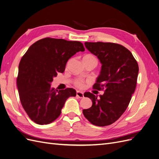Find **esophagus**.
I'll use <instances>...</instances> for the list:
<instances>
[{
	"mask_svg": "<svg viewBox=\"0 0 159 159\" xmlns=\"http://www.w3.org/2000/svg\"><path fill=\"white\" fill-rule=\"evenodd\" d=\"M76 96L79 97V98H84V94H83V93H82V92L77 91L76 92Z\"/></svg>",
	"mask_w": 159,
	"mask_h": 159,
	"instance_id": "34e87169",
	"label": "esophagus"
}]
</instances>
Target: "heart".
<instances>
[{"label": "heart", "instance_id": "b5f03b06", "mask_svg": "<svg viewBox=\"0 0 159 159\" xmlns=\"http://www.w3.org/2000/svg\"><path fill=\"white\" fill-rule=\"evenodd\" d=\"M83 58H92V59H96V58L94 57V56L91 55H86L84 56ZM75 84L76 87L81 89V88H83V86H84V81L83 80H81V79H78L75 82Z\"/></svg>", "mask_w": 159, "mask_h": 159}]
</instances>
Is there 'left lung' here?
<instances>
[{"mask_svg": "<svg viewBox=\"0 0 159 159\" xmlns=\"http://www.w3.org/2000/svg\"><path fill=\"white\" fill-rule=\"evenodd\" d=\"M84 45L102 64L93 89L104 93L99 98L89 92L84 94L92 100L93 106L83 110V114L92 124L109 125L120 118L129 105L136 88L139 66L130 51L121 45L110 42Z\"/></svg>", "mask_w": 159, "mask_h": 159, "instance_id": "obj_1", "label": "left lung"}]
</instances>
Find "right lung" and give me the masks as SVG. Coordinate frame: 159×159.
<instances>
[{
	"mask_svg": "<svg viewBox=\"0 0 159 159\" xmlns=\"http://www.w3.org/2000/svg\"><path fill=\"white\" fill-rule=\"evenodd\" d=\"M83 44L76 41L45 38L32 44L20 60L17 77L20 100L29 117L37 124L47 125L60 116L69 97L76 90H57L51 83L58 73H63L68 60Z\"/></svg>",
	"mask_w": 159,
	"mask_h": 159,
	"instance_id": "right-lung-1",
	"label": "right lung"
}]
</instances>
